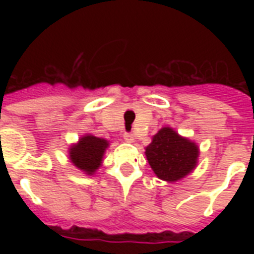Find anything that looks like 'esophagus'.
Returning a JSON list of instances; mask_svg holds the SVG:
<instances>
[{"mask_svg": "<svg viewBox=\"0 0 254 254\" xmlns=\"http://www.w3.org/2000/svg\"><path fill=\"white\" fill-rule=\"evenodd\" d=\"M123 137L127 142H134V135L131 134V133H124Z\"/></svg>", "mask_w": 254, "mask_h": 254, "instance_id": "obj_1", "label": "esophagus"}]
</instances>
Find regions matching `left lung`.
I'll return each mask as SVG.
<instances>
[{"instance_id":"left-lung-1","label":"left lung","mask_w":254,"mask_h":254,"mask_svg":"<svg viewBox=\"0 0 254 254\" xmlns=\"http://www.w3.org/2000/svg\"><path fill=\"white\" fill-rule=\"evenodd\" d=\"M145 154L159 179L174 182L185 178L196 166L199 149L171 127H163L153 137Z\"/></svg>"}]
</instances>
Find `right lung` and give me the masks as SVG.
<instances>
[{"label":"right lung","instance_id":"right-lung-1","mask_svg":"<svg viewBox=\"0 0 254 254\" xmlns=\"http://www.w3.org/2000/svg\"><path fill=\"white\" fill-rule=\"evenodd\" d=\"M108 147V141L88 134L69 149L71 162L87 174L95 173L101 165L103 154Z\"/></svg>","mask_w":254,"mask_h":254}]
</instances>
